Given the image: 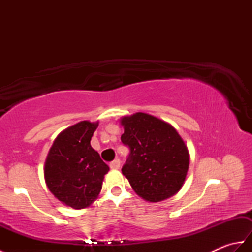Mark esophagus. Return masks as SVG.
Instances as JSON below:
<instances>
[{
    "instance_id": "34e87169",
    "label": "esophagus",
    "mask_w": 252,
    "mask_h": 252,
    "mask_svg": "<svg viewBox=\"0 0 252 252\" xmlns=\"http://www.w3.org/2000/svg\"><path fill=\"white\" fill-rule=\"evenodd\" d=\"M109 167H110V169H112V170H117V169H119L120 168V159H115L114 161H111L110 163H109Z\"/></svg>"
}]
</instances>
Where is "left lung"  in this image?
Wrapping results in <instances>:
<instances>
[{
  "label": "left lung",
  "mask_w": 252,
  "mask_h": 252,
  "mask_svg": "<svg viewBox=\"0 0 252 252\" xmlns=\"http://www.w3.org/2000/svg\"><path fill=\"white\" fill-rule=\"evenodd\" d=\"M123 145L130 153L122 174L143 199L161 201L180 190L189 164L187 147L174 127L158 118L137 112L121 120Z\"/></svg>",
  "instance_id": "obj_1"
}]
</instances>
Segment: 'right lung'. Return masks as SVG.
Listing matches in <instances>:
<instances>
[{"mask_svg":"<svg viewBox=\"0 0 252 252\" xmlns=\"http://www.w3.org/2000/svg\"><path fill=\"white\" fill-rule=\"evenodd\" d=\"M98 123L81 121L56 137L47 155L46 185L58 200L82 209L97 197L109 167L91 146Z\"/></svg>","mask_w":252,"mask_h":252,"instance_id":"1","label":"right lung"}]
</instances>
